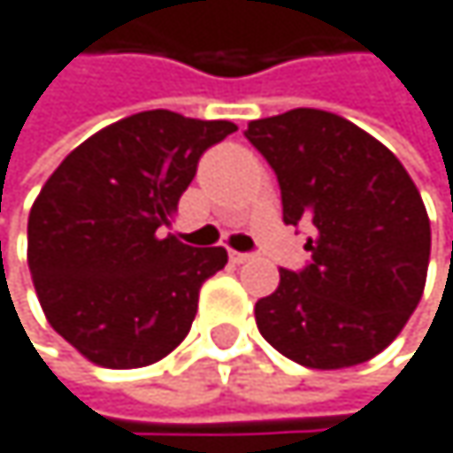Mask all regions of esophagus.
Instances as JSON below:
<instances>
[{
  "instance_id": "obj_1",
  "label": "esophagus",
  "mask_w": 453,
  "mask_h": 453,
  "mask_svg": "<svg viewBox=\"0 0 453 453\" xmlns=\"http://www.w3.org/2000/svg\"><path fill=\"white\" fill-rule=\"evenodd\" d=\"M229 259H232L234 265H245V262H254V254H237V251H232Z\"/></svg>"
}]
</instances>
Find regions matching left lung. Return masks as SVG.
<instances>
[{"instance_id": "1", "label": "left lung", "mask_w": 453, "mask_h": 453, "mask_svg": "<svg viewBox=\"0 0 453 453\" xmlns=\"http://www.w3.org/2000/svg\"><path fill=\"white\" fill-rule=\"evenodd\" d=\"M245 137L278 175L283 221L308 224L311 265L280 270L254 308L265 341L313 370L362 365L416 311L429 265V219L397 156L316 107L251 121Z\"/></svg>"}]
</instances>
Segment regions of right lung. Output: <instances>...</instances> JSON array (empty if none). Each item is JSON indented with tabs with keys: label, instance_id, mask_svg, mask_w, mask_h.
<instances>
[{
	"label": "right lung",
	"instance_id": "obj_1",
	"mask_svg": "<svg viewBox=\"0 0 453 453\" xmlns=\"http://www.w3.org/2000/svg\"><path fill=\"white\" fill-rule=\"evenodd\" d=\"M237 132L173 110L134 112L81 142L29 213V273L48 324L88 362L132 370L183 343L226 251L162 234L211 145Z\"/></svg>",
	"mask_w": 453,
	"mask_h": 453
}]
</instances>
